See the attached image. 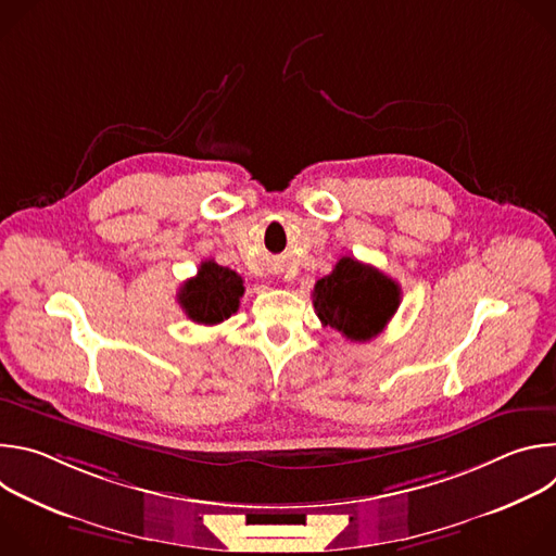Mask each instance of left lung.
Returning a JSON list of instances; mask_svg holds the SVG:
<instances>
[{"instance_id": "obj_1", "label": "left lung", "mask_w": 556, "mask_h": 556, "mask_svg": "<svg viewBox=\"0 0 556 556\" xmlns=\"http://www.w3.org/2000/svg\"><path fill=\"white\" fill-rule=\"evenodd\" d=\"M314 312L324 326L350 341L378 337L401 305V286L354 257H341L330 275L314 283Z\"/></svg>"}]
</instances>
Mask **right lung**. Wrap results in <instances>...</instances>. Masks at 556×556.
Here are the masks:
<instances>
[{"label": "right lung", "instance_id": "right-lung-1", "mask_svg": "<svg viewBox=\"0 0 556 556\" xmlns=\"http://www.w3.org/2000/svg\"><path fill=\"white\" fill-rule=\"evenodd\" d=\"M242 294L244 281L240 275L206 260L200 264L198 275L180 288L178 303L191 321L217 326L237 312Z\"/></svg>", "mask_w": 556, "mask_h": 556}]
</instances>
